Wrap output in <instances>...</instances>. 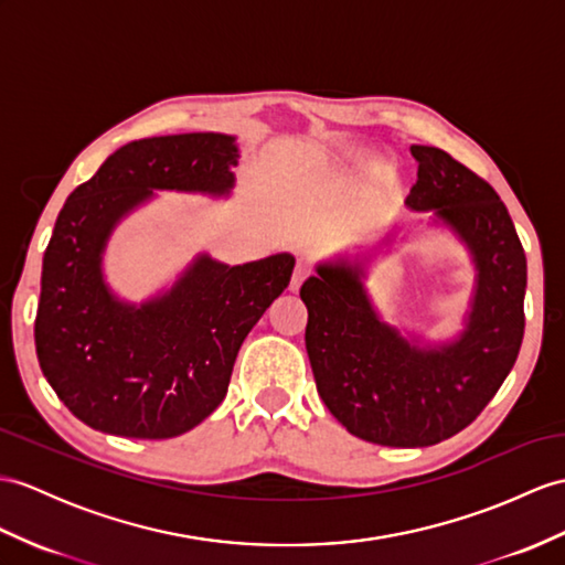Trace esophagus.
<instances>
[{
    "mask_svg": "<svg viewBox=\"0 0 565 565\" xmlns=\"http://www.w3.org/2000/svg\"><path fill=\"white\" fill-rule=\"evenodd\" d=\"M309 275H311V264H309V260H297V266H295V270H292L290 290H292V292L299 290L301 282H305V280L309 278Z\"/></svg>",
    "mask_w": 565,
    "mask_h": 565,
    "instance_id": "34e87169",
    "label": "esophagus"
}]
</instances>
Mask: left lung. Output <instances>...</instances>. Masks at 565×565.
<instances>
[{
	"instance_id": "left-lung-1",
	"label": "left lung",
	"mask_w": 565,
	"mask_h": 565,
	"mask_svg": "<svg viewBox=\"0 0 565 565\" xmlns=\"http://www.w3.org/2000/svg\"><path fill=\"white\" fill-rule=\"evenodd\" d=\"M419 162L407 205L434 211L470 246L477 295L452 345L419 350L381 323L360 266H319L301 285L307 352L326 407L369 444L434 446L470 426L508 371L525 333L527 258L497 191L446 150L412 146Z\"/></svg>"
}]
</instances>
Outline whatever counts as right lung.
<instances>
[{
    "label": "right lung",
    "mask_w": 565,
    "mask_h": 565,
    "mask_svg": "<svg viewBox=\"0 0 565 565\" xmlns=\"http://www.w3.org/2000/svg\"><path fill=\"white\" fill-rule=\"evenodd\" d=\"M232 164V136H156L115 150L68 194L43 258L35 352L90 429L150 441L194 429L223 403L244 338L290 285V254L232 268L201 256L141 307L121 305L103 282L100 254L124 213L153 189L227 194Z\"/></svg>",
    "instance_id": "obj_1"
}]
</instances>
